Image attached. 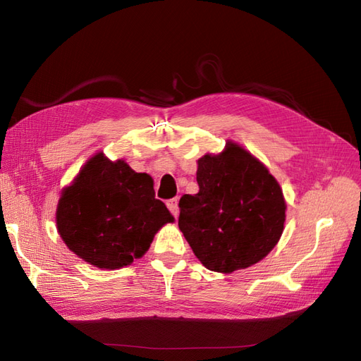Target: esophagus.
<instances>
[{
    "label": "esophagus",
    "instance_id": "obj_1",
    "mask_svg": "<svg viewBox=\"0 0 361 361\" xmlns=\"http://www.w3.org/2000/svg\"><path fill=\"white\" fill-rule=\"evenodd\" d=\"M166 204H167V207H169V211H170L174 216H178V214H179L178 199H170V200H167V202H166Z\"/></svg>",
    "mask_w": 361,
    "mask_h": 361
}]
</instances>
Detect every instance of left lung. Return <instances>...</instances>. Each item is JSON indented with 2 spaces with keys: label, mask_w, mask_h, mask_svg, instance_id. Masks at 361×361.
<instances>
[{
  "label": "left lung",
  "mask_w": 361,
  "mask_h": 361,
  "mask_svg": "<svg viewBox=\"0 0 361 361\" xmlns=\"http://www.w3.org/2000/svg\"><path fill=\"white\" fill-rule=\"evenodd\" d=\"M197 194L179 200V228L211 271L231 274L264 259L283 233L286 203L277 180L247 150L228 141L199 159Z\"/></svg>",
  "instance_id": "1"
}]
</instances>
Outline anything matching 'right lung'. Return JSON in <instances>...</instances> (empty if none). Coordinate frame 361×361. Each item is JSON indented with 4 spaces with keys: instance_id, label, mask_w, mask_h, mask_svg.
<instances>
[{
    "instance_id": "right-lung-1",
    "label": "right lung",
    "mask_w": 361,
    "mask_h": 361,
    "mask_svg": "<svg viewBox=\"0 0 361 361\" xmlns=\"http://www.w3.org/2000/svg\"><path fill=\"white\" fill-rule=\"evenodd\" d=\"M170 221L173 216L155 197L149 174L102 154L85 164L57 207L63 241L85 262L106 269L143 256L155 233Z\"/></svg>"
}]
</instances>
